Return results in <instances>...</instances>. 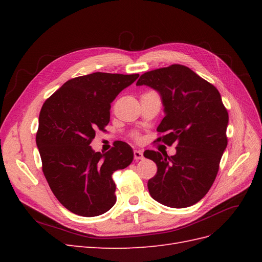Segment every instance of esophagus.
<instances>
[{
	"mask_svg": "<svg viewBox=\"0 0 262 262\" xmlns=\"http://www.w3.org/2000/svg\"><path fill=\"white\" fill-rule=\"evenodd\" d=\"M133 155H134V160H136V161L143 160V158H144L143 152H142V150H139V149H134Z\"/></svg>",
	"mask_w": 262,
	"mask_h": 262,
	"instance_id": "obj_1",
	"label": "esophagus"
}]
</instances>
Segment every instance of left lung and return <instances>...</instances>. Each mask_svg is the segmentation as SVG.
<instances>
[{"label":"left lung","mask_w":262,"mask_h":262,"mask_svg":"<svg viewBox=\"0 0 262 262\" xmlns=\"http://www.w3.org/2000/svg\"><path fill=\"white\" fill-rule=\"evenodd\" d=\"M138 86L152 87L161 95L165 117L156 141L177 143L176 154L146 149L144 156L157 165L149 179L150 196L166 207L188 208L208 193L227 146L228 114L221 95L208 81L181 64L142 74Z\"/></svg>","instance_id":"obj_1"}]
</instances>
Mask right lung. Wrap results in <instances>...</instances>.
<instances>
[{"instance_id":"obj_1","label":"right lung","mask_w":262,"mask_h":262,"mask_svg":"<svg viewBox=\"0 0 262 262\" xmlns=\"http://www.w3.org/2000/svg\"><path fill=\"white\" fill-rule=\"evenodd\" d=\"M138 77L102 72L78 76L42 105L36 143L43 175L59 202L77 215L97 216L116 203L112 176L132 163V147L117 141L101 154L90 144L96 130L109 123L110 104Z\"/></svg>"}]
</instances>
